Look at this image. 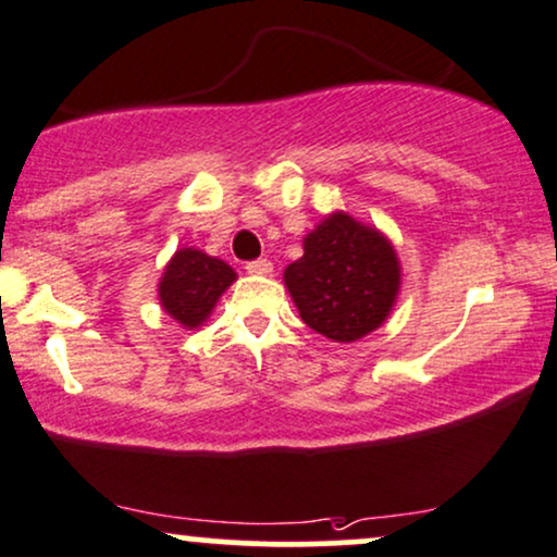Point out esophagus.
Wrapping results in <instances>:
<instances>
[{
  "label": "esophagus",
  "mask_w": 557,
  "mask_h": 557,
  "mask_svg": "<svg viewBox=\"0 0 557 557\" xmlns=\"http://www.w3.org/2000/svg\"><path fill=\"white\" fill-rule=\"evenodd\" d=\"M247 273H252V276H268V273L273 271V263L268 258H258V260H250V263L245 265Z\"/></svg>",
  "instance_id": "1"
}]
</instances>
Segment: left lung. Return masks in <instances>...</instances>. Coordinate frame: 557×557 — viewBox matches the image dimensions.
<instances>
[{
  "label": "left lung",
  "mask_w": 557,
  "mask_h": 557,
  "mask_svg": "<svg viewBox=\"0 0 557 557\" xmlns=\"http://www.w3.org/2000/svg\"><path fill=\"white\" fill-rule=\"evenodd\" d=\"M299 318L338 343L372 333L400 286L393 245L346 214H333L305 237V256L286 268Z\"/></svg>",
  "instance_id": "8db88e82"
}]
</instances>
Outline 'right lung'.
Instances as JSON below:
<instances>
[{
  "instance_id": "obj_1",
  "label": "right lung",
  "mask_w": 557,
  "mask_h": 557,
  "mask_svg": "<svg viewBox=\"0 0 557 557\" xmlns=\"http://www.w3.org/2000/svg\"><path fill=\"white\" fill-rule=\"evenodd\" d=\"M235 281V271L194 247H183L170 260L160 284V301L168 314L185 327H196L209 318L216 299Z\"/></svg>"
}]
</instances>
